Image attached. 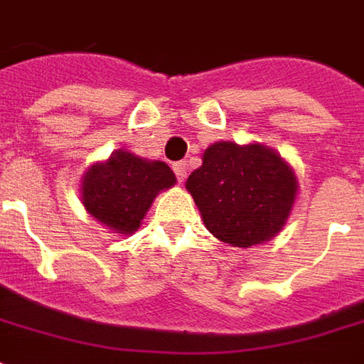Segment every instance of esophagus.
I'll use <instances>...</instances> for the list:
<instances>
[{
	"label": "esophagus",
	"mask_w": 364,
	"mask_h": 364,
	"mask_svg": "<svg viewBox=\"0 0 364 364\" xmlns=\"http://www.w3.org/2000/svg\"><path fill=\"white\" fill-rule=\"evenodd\" d=\"M173 171L177 181H185V177H187V164L185 161H177V164H173Z\"/></svg>",
	"instance_id": "34e87169"
}]
</instances>
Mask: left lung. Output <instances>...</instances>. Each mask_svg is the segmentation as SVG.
Instances as JSON below:
<instances>
[{
    "label": "left lung",
    "instance_id": "obj_1",
    "mask_svg": "<svg viewBox=\"0 0 364 364\" xmlns=\"http://www.w3.org/2000/svg\"><path fill=\"white\" fill-rule=\"evenodd\" d=\"M187 189L210 234L224 244L250 247L281 232L298 183L287 161L261 144L216 142L189 175Z\"/></svg>",
    "mask_w": 364,
    "mask_h": 364
}]
</instances>
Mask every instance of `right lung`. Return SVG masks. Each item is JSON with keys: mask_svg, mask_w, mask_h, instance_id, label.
Returning a JSON list of instances; mask_svg holds the SVG:
<instances>
[{"mask_svg": "<svg viewBox=\"0 0 364 364\" xmlns=\"http://www.w3.org/2000/svg\"><path fill=\"white\" fill-rule=\"evenodd\" d=\"M175 183L164 161H148L120 150L105 164L90 167L83 177L82 198L87 213L119 234H132L161 189Z\"/></svg>", "mask_w": 364, "mask_h": 364, "instance_id": "obj_1", "label": "right lung"}]
</instances>
